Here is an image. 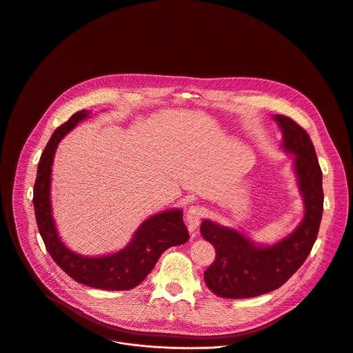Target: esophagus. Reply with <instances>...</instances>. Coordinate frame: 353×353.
<instances>
[{
  "label": "esophagus",
  "mask_w": 353,
  "mask_h": 353,
  "mask_svg": "<svg viewBox=\"0 0 353 353\" xmlns=\"http://www.w3.org/2000/svg\"><path fill=\"white\" fill-rule=\"evenodd\" d=\"M206 209L203 206H191L185 214V223L192 234L196 232V227L199 225L201 220L205 217Z\"/></svg>",
  "instance_id": "34e87169"
}]
</instances>
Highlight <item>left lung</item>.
I'll use <instances>...</instances> for the list:
<instances>
[{"label":"left lung","mask_w":353,"mask_h":353,"mask_svg":"<svg viewBox=\"0 0 353 353\" xmlns=\"http://www.w3.org/2000/svg\"><path fill=\"white\" fill-rule=\"evenodd\" d=\"M276 121L284 134V150L296 157L294 166L305 216L292 234L273 247H258L240 231L203 220L201 234L216 251L203 279L206 287L220 298H254L280 288L303 265L317 239L324 195L313 143L291 117L276 114Z\"/></svg>","instance_id":"left-lung-1"}]
</instances>
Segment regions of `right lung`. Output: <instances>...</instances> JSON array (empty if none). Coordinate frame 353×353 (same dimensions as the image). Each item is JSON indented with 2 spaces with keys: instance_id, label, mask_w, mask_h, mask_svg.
<instances>
[{
  "instance_id": "right-lung-1",
  "label": "right lung",
  "mask_w": 353,
  "mask_h": 353,
  "mask_svg": "<svg viewBox=\"0 0 353 353\" xmlns=\"http://www.w3.org/2000/svg\"><path fill=\"white\" fill-rule=\"evenodd\" d=\"M88 113L84 109L73 113L68 122L54 132L41 154L33 190L36 221L48 254L74 281L106 291H128L144 281L168 248L185 244L190 234L183 221V212L173 209L147 219L134 234L132 243L113 255L87 258L72 252L61 243L51 214V166L58 143L85 119Z\"/></svg>"
}]
</instances>
